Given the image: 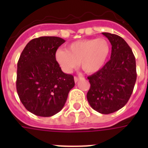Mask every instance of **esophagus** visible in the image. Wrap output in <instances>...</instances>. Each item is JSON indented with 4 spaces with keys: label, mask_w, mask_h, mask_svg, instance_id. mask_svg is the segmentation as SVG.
I'll use <instances>...</instances> for the list:
<instances>
[{
    "label": "esophagus",
    "mask_w": 148,
    "mask_h": 148,
    "mask_svg": "<svg viewBox=\"0 0 148 148\" xmlns=\"http://www.w3.org/2000/svg\"><path fill=\"white\" fill-rule=\"evenodd\" d=\"M81 77H74V82H75V83H77V81H79V79H81Z\"/></svg>",
    "instance_id": "obj_1"
}]
</instances>
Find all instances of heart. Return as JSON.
<instances>
[{
  "instance_id": "b5f03b06",
  "label": "heart",
  "mask_w": 148,
  "mask_h": 148,
  "mask_svg": "<svg viewBox=\"0 0 148 148\" xmlns=\"http://www.w3.org/2000/svg\"><path fill=\"white\" fill-rule=\"evenodd\" d=\"M110 46L104 38L85 39L71 43L67 50L58 49L56 60L66 72H70L80 63L88 74L101 69L110 54Z\"/></svg>"
}]
</instances>
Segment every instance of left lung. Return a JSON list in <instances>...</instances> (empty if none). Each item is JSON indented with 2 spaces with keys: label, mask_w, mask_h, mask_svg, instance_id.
Returning <instances> with one entry per match:
<instances>
[{
  "label": "left lung",
  "mask_w": 148,
  "mask_h": 148,
  "mask_svg": "<svg viewBox=\"0 0 148 148\" xmlns=\"http://www.w3.org/2000/svg\"><path fill=\"white\" fill-rule=\"evenodd\" d=\"M112 45L110 59L88 77V103L97 112L108 114L124 107L131 96L137 79L136 60L125 40L114 34L102 33Z\"/></svg>",
  "instance_id": "left-lung-1"
}]
</instances>
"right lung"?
<instances>
[{"mask_svg": "<svg viewBox=\"0 0 148 148\" xmlns=\"http://www.w3.org/2000/svg\"><path fill=\"white\" fill-rule=\"evenodd\" d=\"M65 40L40 37L26 45L17 62V95L27 110L40 117L60 111L74 86V76L64 74L56 60L58 48Z\"/></svg>", "mask_w": 148, "mask_h": 148, "instance_id": "right-lung-1", "label": "right lung"}]
</instances>
